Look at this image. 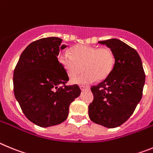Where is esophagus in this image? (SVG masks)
<instances>
[{
	"label": "esophagus",
	"instance_id": "obj_1",
	"mask_svg": "<svg viewBox=\"0 0 153 153\" xmlns=\"http://www.w3.org/2000/svg\"><path fill=\"white\" fill-rule=\"evenodd\" d=\"M89 88H88V87H85V86H80V89H81V91H85V90H87V89H88Z\"/></svg>",
	"mask_w": 153,
	"mask_h": 153
}]
</instances>
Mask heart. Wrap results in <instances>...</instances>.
<instances>
[{
  "label": "heart",
  "mask_w": 153,
  "mask_h": 153,
  "mask_svg": "<svg viewBox=\"0 0 153 153\" xmlns=\"http://www.w3.org/2000/svg\"><path fill=\"white\" fill-rule=\"evenodd\" d=\"M71 56L62 53L58 59L69 78H75L83 70L85 73L72 79L78 85L92 83L97 79L103 81L111 75L115 63V57L109 48L94 47L78 45L70 50ZM82 68V69L81 68Z\"/></svg>",
  "instance_id": "b5f03b06"
}]
</instances>
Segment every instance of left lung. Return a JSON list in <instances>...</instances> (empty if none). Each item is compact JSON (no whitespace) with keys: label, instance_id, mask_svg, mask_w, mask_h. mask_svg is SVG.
I'll list each match as a JSON object with an SVG mask.
<instances>
[{"label":"left lung","instance_id":"8db88e82","mask_svg":"<svg viewBox=\"0 0 153 153\" xmlns=\"http://www.w3.org/2000/svg\"><path fill=\"white\" fill-rule=\"evenodd\" d=\"M112 50L115 63L111 75L91 87L94 100L88 114L94 123L115 128L133 114L143 95L146 75L138 53L117 39L99 41Z\"/></svg>","mask_w":153,"mask_h":153}]
</instances>
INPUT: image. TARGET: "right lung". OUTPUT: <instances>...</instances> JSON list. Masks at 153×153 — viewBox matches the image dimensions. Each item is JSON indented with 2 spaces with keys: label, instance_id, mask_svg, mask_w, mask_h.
<instances>
[{
  "label": "right lung",
  "instance_id": "add662e5",
  "mask_svg": "<svg viewBox=\"0 0 153 153\" xmlns=\"http://www.w3.org/2000/svg\"><path fill=\"white\" fill-rule=\"evenodd\" d=\"M66 47L58 37L34 41L21 53L14 69L15 97L27 119L41 127L65 120L70 104L81 94L77 85L62 86L68 77L58 56Z\"/></svg>",
  "mask_w": 153,
  "mask_h": 153
}]
</instances>
